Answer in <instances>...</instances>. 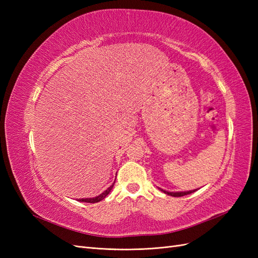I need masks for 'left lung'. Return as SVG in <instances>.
<instances>
[{"label": "left lung", "instance_id": "8db88e82", "mask_svg": "<svg viewBox=\"0 0 258 258\" xmlns=\"http://www.w3.org/2000/svg\"><path fill=\"white\" fill-rule=\"evenodd\" d=\"M163 192H166L167 195H170V196H172V197H182V196H185V195H189V194H191V192H194V191H196V190H190V191H177V192H170V191H166V190H163V189H161Z\"/></svg>", "mask_w": 258, "mask_h": 258}]
</instances>
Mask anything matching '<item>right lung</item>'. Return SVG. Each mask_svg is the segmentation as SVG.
<instances>
[{
    "label": "right lung",
    "instance_id": "add662e5",
    "mask_svg": "<svg viewBox=\"0 0 258 258\" xmlns=\"http://www.w3.org/2000/svg\"><path fill=\"white\" fill-rule=\"evenodd\" d=\"M115 183V182H114ZM113 186H114V184L112 185V186H110L108 187V188L104 191V192H102L101 195H99L98 197H95V198H84V199H80L79 201H83V202H88V204H96V202H99V201H101L102 199H104L108 194H110V191L112 190V188H113Z\"/></svg>",
    "mask_w": 258,
    "mask_h": 258
}]
</instances>
